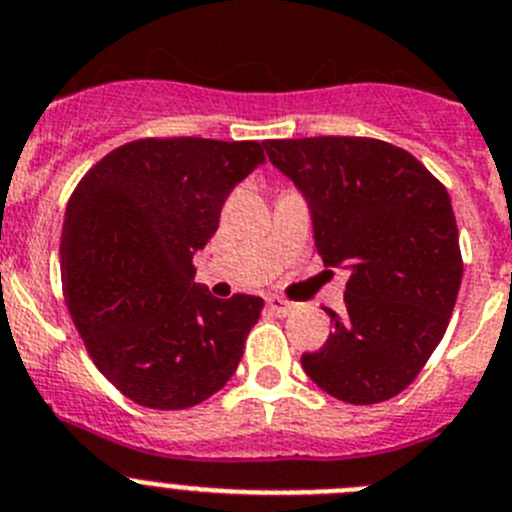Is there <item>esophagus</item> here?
I'll list each match as a JSON object with an SVG mask.
<instances>
[{
    "instance_id": "obj_1",
    "label": "esophagus",
    "mask_w": 512,
    "mask_h": 512,
    "mask_svg": "<svg viewBox=\"0 0 512 512\" xmlns=\"http://www.w3.org/2000/svg\"><path fill=\"white\" fill-rule=\"evenodd\" d=\"M267 308H270V311L273 313H278V316H288L290 311H293V303L290 301H285V298H280V296H267Z\"/></svg>"
}]
</instances>
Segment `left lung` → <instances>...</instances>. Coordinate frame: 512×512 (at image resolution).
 Returning <instances> with one entry per match:
<instances>
[{
	"instance_id": "8db88e82",
	"label": "left lung",
	"mask_w": 512,
	"mask_h": 512,
	"mask_svg": "<svg viewBox=\"0 0 512 512\" xmlns=\"http://www.w3.org/2000/svg\"><path fill=\"white\" fill-rule=\"evenodd\" d=\"M267 158L306 196L326 267L349 270L344 313L303 354L324 393L354 405L390 400L441 342L462 285L457 219L444 183L408 150L375 137L267 140Z\"/></svg>"
}]
</instances>
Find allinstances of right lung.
Masks as SVG:
<instances>
[{
    "label": "right lung",
    "mask_w": 512,
    "mask_h": 512,
    "mask_svg": "<svg viewBox=\"0 0 512 512\" xmlns=\"http://www.w3.org/2000/svg\"><path fill=\"white\" fill-rule=\"evenodd\" d=\"M260 163L255 140L145 137L104 155L71 193L66 306L101 375L137 405L191 408L237 370L265 301L214 298L193 283V255Z\"/></svg>",
    "instance_id": "add662e5"
}]
</instances>
